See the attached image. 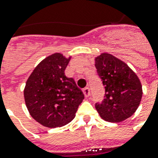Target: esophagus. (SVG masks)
I'll return each mask as SVG.
<instances>
[{"mask_svg": "<svg viewBox=\"0 0 158 158\" xmlns=\"http://www.w3.org/2000/svg\"><path fill=\"white\" fill-rule=\"evenodd\" d=\"M83 92H84V94L85 96V98H88L90 96V89H89V87H85L83 90Z\"/></svg>", "mask_w": 158, "mask_h": 158, "instance_id": "esophagus-1", "label": "esophagus"}]
</instances>
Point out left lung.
<instances>
[{
  "label": "left lung",
  "instance_id": "1",
  "mask_svg": "<svg viewBox=\"0 0 158 158\" xmlns=\"http://www.w3.org/2000/svg\"><path fill=\"white\" fill-rule=\"evenodd\" d=\"M98 75L104 85L105 95L96 110L106 121L121 122L136 111L142 98V85L128 66L110 54L95 59Z\"/></svg>",
  "mask_w": 158,
  "mask_h": 158
}]
</instances>
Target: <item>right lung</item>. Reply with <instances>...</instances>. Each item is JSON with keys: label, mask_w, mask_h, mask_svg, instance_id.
Instances as JSON below:
<instances>
[{"label": "right lung", "mask_w": 158, "mask_h": 158, "mask_svg": "<svg viewBox=\"0 0 158 158\" xmlns=\"http://www.w3.org/2000/svg\"><path fill=\"white\" fill-rule=\"evenodd\" d=\"M70 57L56 53L42 60L26 81L24 97L31 115L44 127L67 125L85 98L74 79L65 75Z\"/></svg>", "instance_id": "right-lung-1"}]
</instances>
